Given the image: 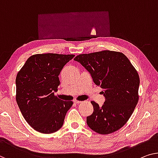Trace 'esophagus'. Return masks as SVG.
Here are the masks:
<instances>
[{
	"label": "esophagus",
	"instance_id": "esophagus-1",
	"mask_svg": "<svg viewBox=\"0 0 158 158\" xmlns=\"http://www.w3.org/2000/svg\"><path fill=\"white\" fill-rule=\"evenodd\" d=\"M74 102L75 103H77V104H79V103H81L82 102H81V101L77 100V99H75V100H74Z\"/></svg>",
	"mask_w": 158,
	"mask_h": 158
}]
</instances>
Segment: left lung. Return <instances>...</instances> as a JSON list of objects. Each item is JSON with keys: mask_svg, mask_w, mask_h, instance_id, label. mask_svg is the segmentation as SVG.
<instances>
[{"mask_svg": "<svg viewBox=\"0 0 158 158\" xmlns=\"http://www.w3.org/2000/svg\"><path fill=\"white\" fill-rule=\"evenodd\" d=\"M74 60L90 73L106 98L102 107L91 102L94 112L86 117L87 125L102 135L119 130L130 118L139 100L140 78L135 67L120 52L81 54Z\"/></svg>", "mask_w": 158, "mask_h": 158, "instance_id": "8db88e82", "label": "left lung"}]
</instances>
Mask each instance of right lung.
I'll use <instances>...</instances> for the list:
<instances>
[{
  "instance_id": "add662e5",
  "label": "right lung",
  "mask_w": 158,
  "mask_h": 158,
  "mask_svg": "<svg viewBox=\"0 0 158 158\" xmlns=\"http://www.w3.org/2000/svg\"><path fill=\"white\" fill-rule=\"evenodd\" d=\"M74 55L46 53L30 56L15 79L16 102L27 123L42 133L61 128L67 112L73 105L55 95L60 82L59 75Z\"/></svg>"
}]
</instances>
